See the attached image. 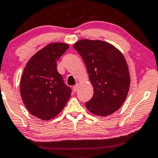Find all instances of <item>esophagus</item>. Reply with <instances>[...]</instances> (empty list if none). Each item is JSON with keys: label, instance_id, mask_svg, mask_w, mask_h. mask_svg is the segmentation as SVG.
I'll return each instance as SVG.
<instances>
[{"label": "esophagus", "instance_id": "obj_1", "mask_svg": "<svg viewBox=\"0 0 158 158\" xmlns=\"http://www.w3.org/2000/svg\"><path fill=\"white\" fill-rule=\"evenodd\" d=\"M78 89H79V85H78V84H77V85H74L73 87V92H77L78 90Z\"/></svg>", "mask_w": 158, "mask_h": 158}]
</instances>
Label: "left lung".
<instances>
[{"label":"left lung","instance_id":"left-lung-1","mask_svg":"<svg viewBox=\"0 0 158 158\" xmlns=\"http://www.w3.org/2000/svg\"><path fill=\"white\" fill-rule=\"evenodd\" d=\"M73 48L82 57L94 88L93 98L85 103L87 109L101 117L118 110L126 98L131 81L123 54L99 40L81 39Z\"/></svg>","mask_w":158,"mask_h":158}]
</instances>
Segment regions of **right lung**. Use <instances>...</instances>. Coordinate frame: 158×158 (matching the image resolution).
<instances>
[{
    "label": "right lung",
    "instance_id": "right-lung-1",
    "mask_svg": "<svg viewBox=\"0 0 158 158\" xmlns=\"http://www.w3.org/2000/svg\"><path fill=\"white\" fill-rule=\"evenodd\" d=\"M69 44L52 43L35 53L25 67L20 94L29 112L43 120L56 117L70 98L71 89L57 70V61Z\"/></svg>",
    "mask_w": 158,
    "mask_h": 158
}]
</instances>
